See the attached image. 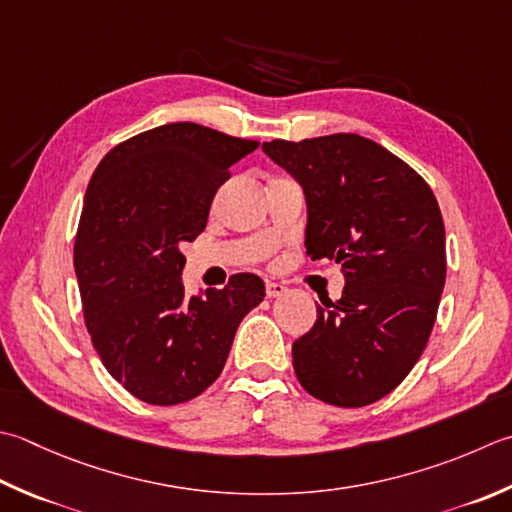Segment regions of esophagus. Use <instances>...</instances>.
I'll return each mask as SVG.
<instances>
[{"instance_id": "obj_1", "label": "esophagus", "mask_w": 512, "mask_h": 512, "mask_svg": "<svg viewBox=\"0 0 512 512\" xmlns=\"http://www.w3.org/2000/svg\"><path fill=\"white\" fill-rule=\"evenodd\" d=\"M286 286L284 284H279V282H268L266 284V295L270 297V299H275V297H282L284 293H286Z\"/></svg>"}]
</instances>
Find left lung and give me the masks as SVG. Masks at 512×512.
<instances>
[{
	"label": "left lung",
	"mask_w": 512,
	"mask_h": 512,
	"mask_svg": "<svg viewBox=\"0 0 512 512\" xmlns=\"http://www.w3.org/2000/svg\"><path fill=\"white\" fill-rule=\"evenodd\" d=\"M264 153L306 197V253L335 259L342 299L317 306L293 344L295 375L326 404L386 397L422 357L446 282V233L433 190L373 139H273Z\"/></svg>",
	"instance_id": "left-lung-1"
}]
</instances>
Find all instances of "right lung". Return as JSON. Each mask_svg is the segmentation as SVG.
<instances>
[{
	"label": "right lung",
	"instance_id": "obj_1",
	"mask_svg": "<svg viewBox=\"0 0 512 512\" xmlns=\"http://www.w3.org/2000/svg\"><path fill=\"white\" fill-rule=\"evenodd\" d=\"M257 146L199 124H164L115 146L90 177L75 239L86 328L108 373L146 404L204 393L237 326L266 297L250 273L190 299L182 284V244L206 228L228 168Z\"/></svg>",
	"mask_w": 512,
	"mask_h": 512
}]
</instances>
